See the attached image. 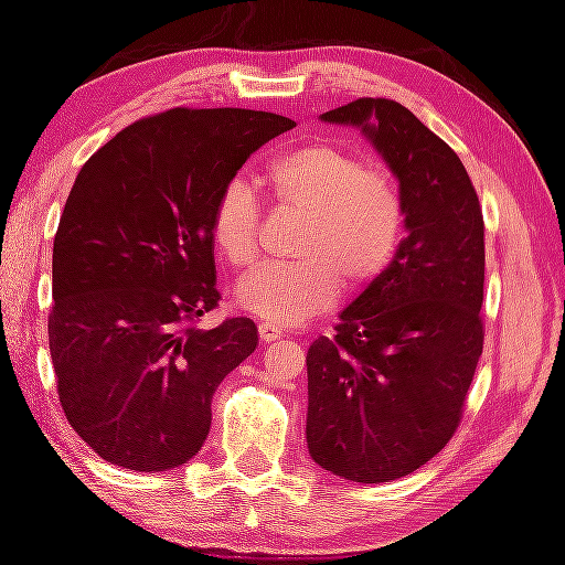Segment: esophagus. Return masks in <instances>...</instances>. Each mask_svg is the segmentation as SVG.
Here are the masks:
<instances>
[{
    "label": "esophagus",
    "instance_id": "esophagus-1",
    "mask_svg": "<svg viewBox=\"0 0 565 565\" xmlns=\"http://www.w3.org/2000/svg\"><path fill=\"white\" fill-rule=\"evenodd\" d=\"M259 338L264 343L279 341V338H284V328L276 323H259Z\"/></svg>",
    "mask_w": 565,
    "mask_h": 565
}]
</instances>
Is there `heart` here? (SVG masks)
Returning <instances> with one entry per match:
<instances>
[{
    "instance_id": "obj_1",
    "label": "heart",
    "mask_w": 565,
    "mask_h": 565,
    "mask_svg": "<svg viewBox=\"0 0 565 565\" xmlns=\"http://www.w3.org/2000/svg\"><path fill=\"white\" fill-rule=\"evenodd\" d=\"M264 182L281 210L306 227L296 264H262L242 276L234 299L264 323L296 326L338 301L343 279L363 289L395 259L405 232V202L395 178L358 152L313 142L284 152L264 168ZM262 207L249 182L232 178L212 214L222 259L247 266L259 249Z\"/></svg>"
}]
</instances>
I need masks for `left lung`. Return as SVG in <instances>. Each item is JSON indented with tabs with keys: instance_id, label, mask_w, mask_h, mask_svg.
I'll return each instance as SVG.
<instances>
[{
	"instance_id": "left-lung-1",
	"label": "left lung",
	"mask_w": 565,
	"mask_h": 565,
	"mask_svg": "<svg viewBox=\"0 0 565 565\" xmlns=\"http://www.w3.org/2000/svg\"><path fill=\"white\" fill-rule=\"evenodd\" d=\"M355 126L399 182L405 239L306 355V443L335 477L381 484L433 459L459 427L484 348V217L457 152L397 100L321 116Z\"/></svg>"
}]
</instances>
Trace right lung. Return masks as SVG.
Segmentation results:
<instances>
[{
  "mask_svg": "<svg viewBox=\"0 0 565 565\" xmlns=\"http://www.w3.org/2000/svg\"><path fill=\"white\" fill-rule=\"evenodd\" d=\"M296 126L247 108H172L88 158L54 237L49 351L68 425L110 465L168 471L200 452L212 395L254 353L220 301L212 214L254 150Z\"/></svg>",
  "mask_w": 565,
  "mask_h": 565,
  "instance_id": "add662e5",
  "label": "right lung"
}]
</instances>
